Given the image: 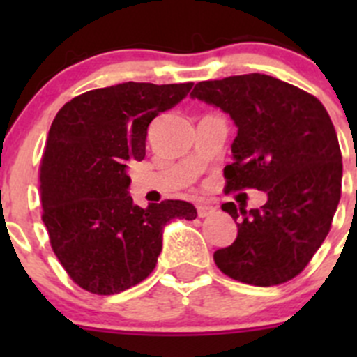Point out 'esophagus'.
I'll return each mask as SVG.
<instances>
[{
	"mask_svg": "<svg viewBox=\"0 0 357 357\" xmlns=\"http://www.w3.org/2000/svg\"><path fill=\"white\" fill-rule=\"evenodd\" d=\"M197 212H199V218H207V215L214 214L215 207L208 204H197Z\"/></svg>",
	"mask_w": 357,
	"mask_h": 357,
	"instance_id": "esophagus-1",
	"label": "esophagus"
}]
</instances>
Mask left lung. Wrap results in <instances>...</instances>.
<instances>
[{
	"instance_id": "left-lung-1",
	"label": "left lung",
	"mask_w": 357,
	"mask_h": 357,
	"mask_svg": "<svg viewBox=\"0 0 357 357\" xmlns=\"http://www.w3.org/2000/svg\"><path fill=\"white\" fill-rule=\"evenodd\" d=\"M192 98L221 109L238 128L226 193L255 188L261 208H221L238 235L214 252L236 282L273 287L297 276L321 247L340 200L342 153L328 112L316 96L266 74L231 75L195 86Z\"/></svg>"
}]
</instances>
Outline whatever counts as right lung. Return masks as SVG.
<instances>
[{
	"label": "right lung",
	"instance_id": "obj_1",
	"mask_svg": "<svg viewBox=\"0 0 357 357\" xmlns=\"http://www.w3.org/2000/svg\"><path fill=\"white\" fill-rule=\"evenodd\" d=\"M193 82H122L86 91L53 119L39 167L43 222L60 264L81 289L114 295L153 271L171 219L192 221L190 202L132 204L128 164L145 158L146 131Z\"/></svg>",
	"mask_w": 357,
	"mask_h": 357
}]
</instances>
